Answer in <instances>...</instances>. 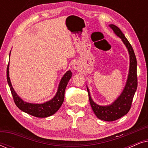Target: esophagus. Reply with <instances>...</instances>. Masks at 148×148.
<instances>
[{
    "label": "esophagus",
    "mask_w": 148,
    "mask_h": 148,
    "mask_svg": "<svg viewBox=\"0 0 148 148\" xmlns=\"http://www.w3.org/2000/svg\"><path fill=\"white\" fill-rule=\"evenodd\" d=\"M73 69L75 71H79L80 69L79 64L77 62H75V63L73 64Z\"/></svg>",
    "instance_id": "1"
}]
</instances>
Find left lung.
<instances>
[{
  "label": "left lung",
  "mask_w": 148,
  "mask_h": 148,
  "mask_svg": "<svg viewBox=\"0 0 148 148\" xmlns=\"http://www.w3.org/2000/svg\"><path fill=\"white\" fill-rule=\"evenodd\" d=\"M109 26L113 30L114 34L122 40L123 42L128 50L130 64H129V74L126 85L121 94L117 98L116 100L108 106H100L96 104L92 99L88 87L87 90H88L90 105L96 116L100 120L104 121H114L127 114L131 107L133 96L137 88V59L132 46L129 42L128 40L125 38L121 30L113 24H110Z\"/></svg>",
  "instance_id": "1"
}]
</instances>
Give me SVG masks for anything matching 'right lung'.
Returning <instances> with one entry per match:
<instances>
[{"label":"right lung","instance_id":"add662e5","mask_svg":"<svg viewBox=\"0 0 148 148\" xmlns=\"http://www.w3.org/2000/svg\"><path fill=\"white\" fill-rule=\"evenodd\" d=\"M10 54H11V52H10ZM9 69V62L7 69V82L8 84H9L10 90H11L14 102H15L16 106L20 110L34 116L38 117V118H45V117L50 116L54 114L56 111H58L60 107L61 106L62 103H63L64 98V91H65L69 81L70 80L71 77H72V73L70 70L66 71L62 77L60 84L58 85L57 92H56V95L53 98L48 101V102L42 103V104H32V103L24 102L18 96L15 91L14 90L13 86H12L11 80H10Z\"/></svg>","mask_w":148,"mask_h":148}]
</instances>
